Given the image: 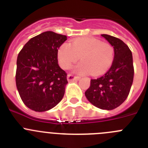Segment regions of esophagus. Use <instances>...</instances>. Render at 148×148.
I'll list each match as a JSON object with an SVG mask.
<instances>
[{"label":"esophagus","mask_w":148,"mask_h":148,"mask_svg":"<svg viewBox=\"0 0 148 148\" xmlns=\"http://www.w3.org/2000/svg\"><path fill=\"white\" fill-rule=\"evenodd\" d=\"M80 79V77L78 76H74V75L69 74L67 75V81L68 82H72V81H78Z\"/></svg>","instance_id":"obj_1"}]
</instances>
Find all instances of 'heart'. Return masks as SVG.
Wrapping results in <instances>:
<instances>
[{
  "instance_id": "b5f03b06",
  "label": "heart",
  "mask_w": 148,
  "mask_h": 148,
  "mask_svg": "<svg viewBox=\"0 0 148 148\" xmlns=\"http://www.w3.org/2000/svg\"><path fill=\"white\" fill-rule=\"evenodd\" d=\"M59 65L67 70L80 57L82 62L74 67L73 71L78 75L91 73L94 76L102 75L111 66L114 58V49L110 44L103 43L94 38H78L71 45L64 43L57 52Z\"/></svg>"
}]
</instances>
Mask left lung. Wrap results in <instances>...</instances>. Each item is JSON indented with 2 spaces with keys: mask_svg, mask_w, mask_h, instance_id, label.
<instances>
[{
  "mask_svg": "<svg viewBox=\"0 0 148 148\" xmlns=\"http://www.w3.org/2000/svg\"><path fill=\"white\" fill-rule=\"evenodd\" d=\"M101 36L114 49V58L104 75L90 80L85 96L96 108L111 110L121 105L129 95L134 75L133 56L128 46L119 38L106 34Z\"/></svg>",
  "mask_w": 148,
  "mask_h": 148,
  "instance_id": "obj_1",
  "label": "left lung"
}]
</instances>
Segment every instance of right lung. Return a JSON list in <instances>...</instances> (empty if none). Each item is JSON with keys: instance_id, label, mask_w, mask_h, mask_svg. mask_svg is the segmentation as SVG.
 <instances>
[{"instance_id": "obj_1", "label": "right lung", "mask_w": 148, "mask_h": 148, "mask_svg": "<svg viewBox=\"0 0 148 148\" xmlns=\"http://www.w3.org/2000/svg\"><path fill=\"white\" fill-rule=\"evenodd\" d=\"M66 35L47 31L32 38L17 58L15 81L27 108L44 112L56 107L64 97L66 73L58 64L57 52Z\"/></svg>"}]
</instances>
